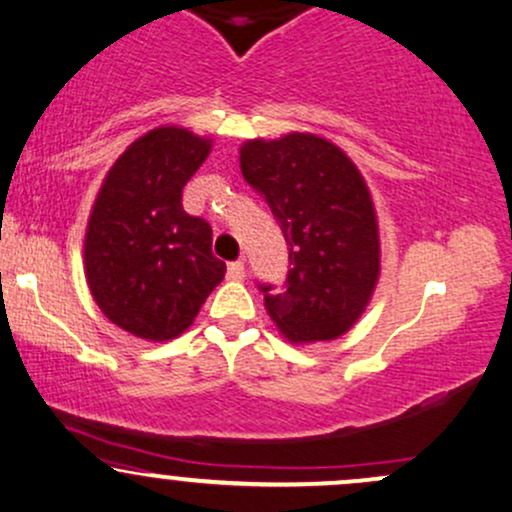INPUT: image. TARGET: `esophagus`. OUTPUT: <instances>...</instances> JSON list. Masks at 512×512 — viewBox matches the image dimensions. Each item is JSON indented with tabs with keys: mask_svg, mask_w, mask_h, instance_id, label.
<instances>
[{
	"mask_svg": "<svg viewBox=\"0 0 512 512\" xmlns=\"http://www.w3.org/2000/svg\"><path fill=\"white\" fill-rule=\"evenodd\" d=\"M245 277V262L235 260L228 265V279H243Z\"/></svg>",
	"mask_w": 512,
	"mask_h": 512,
	"instance_id": "esophagus-1",
	"label": "esophagus"
}]
</instances>
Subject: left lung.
<instances>
[{
  "label": "left lung",
  "mask_w": 512,
  "mask_h": 512,
  "mask_svg": "<svg viewBox=\"0 0 512 512\" xmlns=\"http://www.w3.org/2000/svg\"><path fill=\"white\" fill-rule=\"evenodd\" d=\"M247 184L265 194L289 245L282 289L257 284L291 342L340 338L379 277V230L362 174L338 145L289 133L240 148Z\"/></svg>",
  "instance_id": "obj_1"
}]
</instances>
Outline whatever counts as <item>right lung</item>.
<instances>
[{
	"label": "right lung",
	"instance_id": "add662e5",
	"mask_svg": "<svg viewBox=\"0 0 512 512\" xmlns=\"http://www.w3.org/2000/svg\"><path fill=\"white\" fill-rule=\"evenodd\" d=\"M209 150L184 128H155L116 160L94 201L84 238L89 289L104 316L136 338H177L226 274L209 221L182 206L184 184Z\"/></svg>",
	"mask_w": 512,
	"mask_h": 512
}]
</instances>
